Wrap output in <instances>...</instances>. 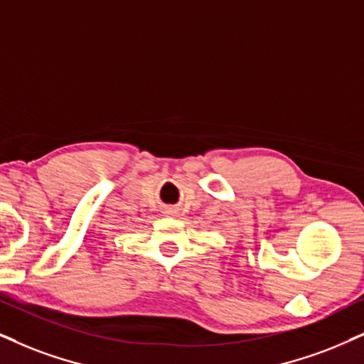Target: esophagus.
Wrapping results in <instances>:
<instances>
[{
    "label": "esophagus",
    "mask_w": 364,
    "mask_h": 364,
    "mask_svg": "<svg viewBox=\"0 0 364 364\" xmlns=\"http://www.w3.org/2000/svg\"><path fill=\"white\" fill-rule=\"evenodd\" d=\"M165 214H167V216H175V214H177V209H175V208H167V209H165Z\"/></svg>",
    "instance_id": "1"
}]
</instances>
